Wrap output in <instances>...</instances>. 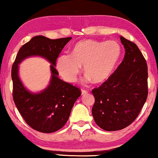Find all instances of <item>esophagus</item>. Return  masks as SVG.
Returning <instances> with one entry per match:
<instances>
[{
    "label": "esophagus",
    "instance_id": "34e87169",
    "mask_svg": "<svg viewBox=\"0 0 158 158\" xmlns=\"http://www.w3.org/2000/svg\"><path fill=\"white\" fill-rule=\"evenodd\" d=\"M81 91H82V95L83 94H86L88 92L87 90H85V89H82V90H81Z\"/></svg>",
    "mask_w": 158,
    "mask_h": 158
}]
</instances>
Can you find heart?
Masks as SVG:
<instances>
[{
  "label": "heart",
  "instance_id": "1",
  "mask_svg": "<svg viewBox=\"0 0 158 158\" xmlns=\"http://www.w3.org/2000/svg\"><path fill=\"white\" fill-rule=\"evenodd\" d=\"M121 55L120 44L115 40H84L74 46L70 55H61L56 67L60 75L69 82H75L83 65L85 82L91 79L100 83L112 75Z\"/></svg>",
  "mask_w": 158,
  "mask_h": 158
}]
</instances>
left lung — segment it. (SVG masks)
Masks as SVG:
<instances>
[{"instance_id":"1","label":"left lung","mask_w":158,"mask_h":158,"mask_svg":"<svg viewBox=\"0 0 158 158\" xmlns=\"http://www.w3.org/2000/svg\"><path fill=\"white\" fill-rule=\"evenodd\" d=\"M125 48L124 60L107 81L92 90L95 103L92 115L106 131L129 126L143 108L148 96V67L135 43L120 36Z\"/></svg>"}]
</instances>
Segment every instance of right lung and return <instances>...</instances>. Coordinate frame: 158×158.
<instances>
[{
  "label": "right lung",
  "instance_id": "obj_1",
  "mask_svg": "<svg viewBox=\"0 0 158 158\" xmlns=\"http://www.w3.org/2000/svg\"><path fill=\"white\" fill-rule=\"evenodd\" d=\"M72 37L51 40L36 36L20 48L12 67L13 100L25 122L33 129L49 133L60 130L67 123L80 90L58 78L55 69L56 60L62 49ZM39 56L50 63V84L40 93L27 90L19 77L22 61L30 56Z\"/></svg>",
  "mask_w": 158,
  "mask_h": 158
}]
</instances>
